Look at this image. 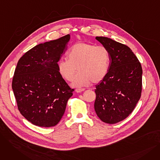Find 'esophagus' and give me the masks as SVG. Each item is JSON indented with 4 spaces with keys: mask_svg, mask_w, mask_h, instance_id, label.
Here are the masks:
<instances>
[{
    "mask_svg": "<svg viewBox=\"0 0 160 160\" xmlns=\"http://www.w3.org/2000/svg\"><path fill=\"white\" fill-rule=\"evenodd\" d=\"M84 90H85L84 88H78L76 89V92H77V93H80V92L83 91Z\"/></svg>",
    "mask_w": 160,
    "mask_h": 160,
    "instance_id": "esophagus-1",
    "label": "esophagus"
}]
</instances>
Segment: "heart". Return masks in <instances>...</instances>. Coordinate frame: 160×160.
I'll list each match as a JSON object with an SVG mask.
<instances>
[{
	"mask_svg": "<svg viewBox=\"0 0 160 160\" xmlns=\"http://www.w3.org/2000/svg\"><path fill=\"white\" fill-rule=\"evenodd\" d=\"M67 60L58 63V70L61 77L67 81H72L77 68L79 72L72 82L74 88L98 83L106 75L110 65V54L102 45L79 42L71 47L67 55Z\"/></svg>",
	"mask_w": 160,
	"mask_h": 160,
	"instance_id": "1",
	"label": "heart"
}]
</instances>
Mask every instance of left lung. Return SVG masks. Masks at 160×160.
<instances>
[{
    "label": "left lung",
    "mask_w": 160,
    "mask_h": 160,
    "mask_svg": "<svg viewBox=\"0 0 160 160\" xmlns=\"http://www.w3.org/2000/svg\"><path fill=\"white\" fill-rule=\"evenodd\" d=\"M110 54L108 72L96 85L95 110L102 121L119 122L133 112L142 91V67L127 45L106 37H96Z\"/></svg>",
    "instance_id": "left-lung-1"
}]
</instances>
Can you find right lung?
I'll return each mask as SVG.
<instances>
[{"instance_id":"1","label":"right lung","mask_w":160,"mask_h":160,"mask_svg":"<svg viewBox=\"0 0 160 160\" xmlns=\"http://www.w3.org/2000/svg\"><path fill=\"white\" fill-rule=\"evenodd\" d=\"M69 39L67 34L35 46L19 59L15 68L12 89L18 110L38 127H54L60 122L74 91L58 70Z\"/></svg>"}]
</instances>
